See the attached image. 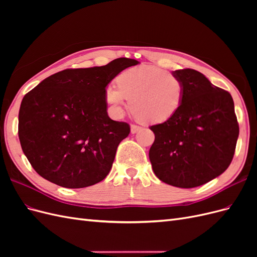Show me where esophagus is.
<instances>
[{
    "label": "esophagus",
    "instance_id": "obj_1",
    "mask_svg": "<svg viewBox=\"0 0 257 257\" xmlns=\"http://www.w3.org/2000/svg\"><path fill=\"white\" fill-rule=\"evenodd\" d=\"M142 128H143L142 126L136 125V124H132V125H131V133L132 134H135V133H137V132L141 131Z\"/></svg>",
    "mask_w": 257,
    "mask_h": 257
}]
</instances>
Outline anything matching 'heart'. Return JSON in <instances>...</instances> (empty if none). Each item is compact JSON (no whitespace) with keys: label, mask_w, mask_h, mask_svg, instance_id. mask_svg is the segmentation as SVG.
<instances>
[{"label":"heart","mask_w":257,"mask_h":257,"mask_svg":"<svg viewBox=\"0 0 257 257\" xmlns=\"http://www.w3.org/2000/svg\"><path fill=\"white\" fill-rule=\"evenodd\" d=\"M114 85L104 91L110 112L121 118L124 110H132L143 121L164 122L178 111L184 96V84L176 75L153 65L131 67L120 73ZM128 99H131L129 104Z\"/></svg>","instance_id":"heart-1"}]
</instances>
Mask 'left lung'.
Returning a JSON list of instances; mask_svg holds the SVG:
<instances>
[{
	"label": "left lung",
	"instance_id": "1",
	"mask_svg": "<svg viewBox=\"0 0 257 257\" xmlns=\"http://www.w3.org/2000/svg\"><path fill=\"white\" fill-rule=\"evenodd\" d=\"M184 84L178 111L150 126L152 169L161 181L182 189L203 185L226 170L234 158L239 125L234 100L195 69L173 72Z\"/></svg>",
	"mask_w": 257,
	"mask_h": 257
}]
</instances>
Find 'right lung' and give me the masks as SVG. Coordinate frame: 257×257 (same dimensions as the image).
<instances>
[{
  "label": "right lung",
  "instance_id": "obj_1",
  "mask_svg": "<svg viewBox=\"0 0 257 257\" xmlns=\"http://www.w3.org/2000/svg\"><path fill=\"white\" fill-rule=\"evenodd\" d=\"M136 64L134 59L119 58L104 66L64 69L27 93L18 135L38 175L68 189L104 180L131 131L127 123L108 116L104 91L123 69Z\"/></svg>",
  "mask_w": 257,
  "mask_h": 257
}]
</instances>
